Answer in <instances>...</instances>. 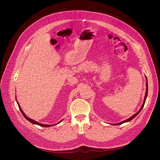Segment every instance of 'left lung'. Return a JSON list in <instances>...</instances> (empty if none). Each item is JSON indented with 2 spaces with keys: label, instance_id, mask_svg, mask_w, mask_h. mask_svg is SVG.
<instances>
[{
  "label": "left lung",
  "instance_id": "8db88e82",
  "mask_svg": "<svg viewBox=\"0 0 160 160\" xmlns=\"http://www.w3.org/2000/svg\"><path fill=\"white\" fill-rule=\"evenodd\" d=\"M146 95H145V97H144V100H143V104H142V107H141V108H140V109L138 111V112H137L135 114H134L133 115H132V117L131 118H129V119H126V120H125V121H123V122H120V123H113V125H121V124H122V123H126V122H130L131 120H132L133 118H135V117H136V116L139 113V112L140 111H142V109H143V106H144V104H145V102H146V98H147V96H148V79H147V77H146Z\"/></svg>",
  "mask_w": 160,
  "mask_h": 160
}]
</instances>
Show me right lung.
I'll use <instances>...</instances> for the list:
<instances>
[{
  "mask_svg": "<svg viewBox=\"0 0 160 160\" xmlns=\"http://www.w3.org/2000/svg\"><path fill=\"white\" fill-rule=\"evenodd\" d=\"M16 101H17V97H16ZM17 104H18V108H19V109H20L21 112L22 113V115L24 116V117L25 118V119H27L28 121H29V122H31L32 123H33V124H35V125H40V126H41V127H45V128H46V127H51V126H52V125H47V124H42V123H38V122H36V121L33 120V119H31V118H28L27 116V115L25 114V113L23 112V111L22 110V109H21V106H20V105H19V103H18V102L17 101ZM62 120H63V119H62L61 121H60V122H59V123H56V124L59 123L60 122H62ZM56 124H55V125H56Z\"/></svg>",
  "mask_w": 160,
  "mask_h": 160,
  "instance_id": "1",
  "label": "right lung"
}]
</instances>
